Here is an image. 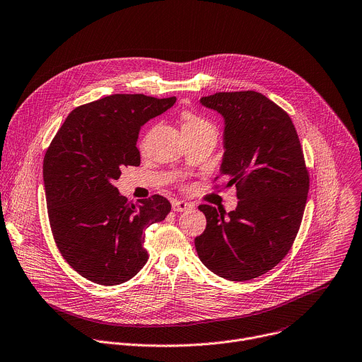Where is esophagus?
Here are the masks:
<instances>
[{
	"label": "esophagus",
	"mask_w": 362,
	"mask_h": 362,
	"mask_svg": "<svg viewBox=\"0 0 362 362\" xmlns=\"http://www.w3.org/2000/svg\"><path fill=\"white\" fill-rule=\"evenodd\" d=\"M192 206L187 202H178V199H175V202L173 203V210L177 211V213H182V211H188L191 210Z\"/></svg>",
	"instance_id": "esophagus-1"
}]
</instances>
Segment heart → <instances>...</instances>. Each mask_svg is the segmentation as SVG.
<instances>
[{"label":"heart","mask_w":362,"mask_h":362,"mask_svg":"<svg viewBox=\"0 0 362 362\" xmlns=\"http://www.w3.org/2000/svg\"><path fill=\"white\" fill-rule=\"evenodd\" d=\"M202 127H211V125L203 117L195 115L194 112H189V110L182 112V129H195Z\"/></svg>","instance_id":"1"}]
</instances>
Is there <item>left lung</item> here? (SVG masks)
Instances as JSON below:
<instances>
[{
    "label": "left lung",
    "instance_id": "left-lung-1",
    "mask_svg": "<svg viewBox=\"0 0 362 362\" xmlns=\"http://www.w3.org/2000/svg\"><path fill=\"white\" fill-rule=\"evenodd\" d=\"M224 117L220 175L237 188L228 214L198 206L207 218L195 237L199 260L213 273L245 282L273 269L291 250L309 191L299 136L289 115L253 90L220 92L199 99Z\"/></svg>",
    "mask_w": 362,
    "mask_h": 362
}]
</instances>
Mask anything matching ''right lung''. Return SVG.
<instances>
[{"mask_svg":"<svg viewBox=\"0 0 362 362\" xmlns=\"http://www.w3.org/2000/svg\"><path fill=\"white\" fill-rule=\"evenodd\" d=\"M175 96L110 95L76 107L46 151L43 180L57 249L90 282L124 284L146 263L144 230L163 221V195L132 204L113 185L124 167H138L141 127L175 103Z\"/></svg>","mask_w":362,"mask_h":362,"instance_id":"add662e5","label":"right lung"}]
</instances>
